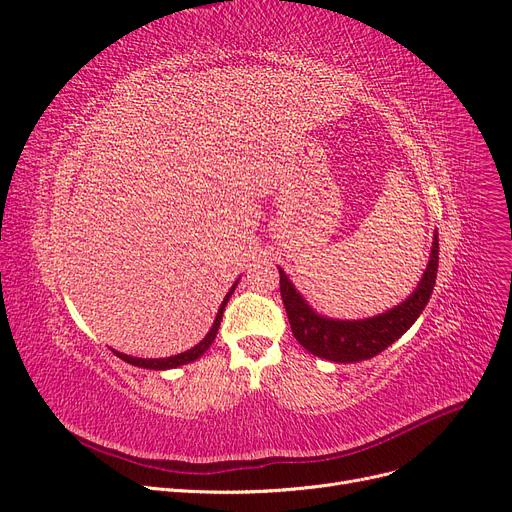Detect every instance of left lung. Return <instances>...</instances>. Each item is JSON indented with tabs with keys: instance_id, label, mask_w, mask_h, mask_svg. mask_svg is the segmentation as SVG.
Instances as JSON below:
<instances>
[{
	"instance_id": "8db88e82",
	"label": "left lung",
	"mask_w": 512,
	"mask_h": 512,
	"mask_svg": "<svg viewBox=\"0 0 512 512\" xmlns=\"http://www.w3.org/2000/svg\"><path fill=\"white\" fill-rule=\"evenodd\" d=\"M438 273V233H434L432 254L426 273L417 289L405 302L380 316L366 320H328L318 316L289 283L287 275H281V297L287 310V318L297 343L310 353L330 359L337 364L364 362L393 345L407 328L419 318L434 291Z\"/></svg>"
}]
</instances>
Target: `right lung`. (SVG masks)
I'll use <instances>...</instances> for the list:
<instances>
[{
	"mask_svg": "<svg viewBox=\"0 0 512 512\" xmlns=\"http://www.w3.org/2000/svg\"><path fill=\"white\" fill-rule=\"evenodd\" d=\"M235 285H237V283H235ZM235 285H233V287L229 289V293L225 295L223 304H221V308H219V314H217V318H215L213 328L208 330V335H206V337H204L196 347H192V349H188V351H184V353H179V355H173V357H165V359H142V357H130V355H124V353H117V351H115V355H117V357H122L124 362L132 364V366L146 368V370H169V368H177V366H184V364L194 362V359H198V357H200V355L210 347V343L215 341V337H217V330H219V326H221L223 310H225V306H227V302H229L231 293L235 291Z\"/></svg>",
	"mask_w": 512,
	"mask_h": 512,
	"instance_id": "right-lung-1",
	"label": "right lung"
}]
</instances>
